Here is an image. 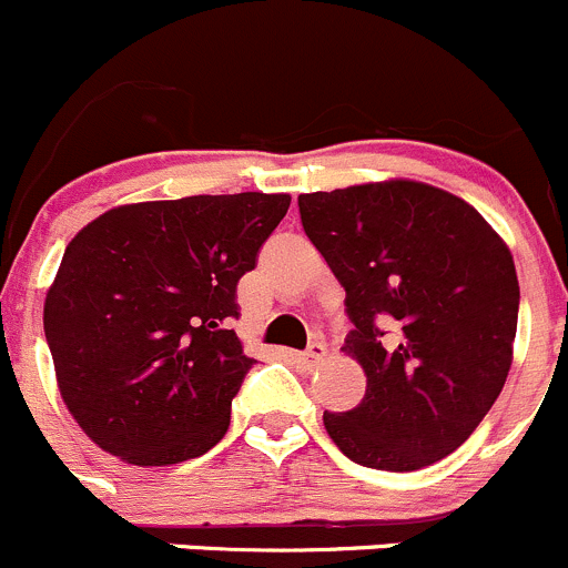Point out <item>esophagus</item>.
Here are the masks:
<instances>
[{"mask_svg":"<svg viewBox=\"0 0 568 568\" xmlns=\"http://www.w3.org/2000/svg\"><path fill=\"white\" fill-rule=\"evenodd\" d=\"M290 358L295 364H301V367L314 369L325 358V345L323 342H312V345H308L303 353H290Z\"/></svg>","mask_w":568,"mask_h":568,"instance_id":"esophagus-1","label":"esophagus"}]
</instances>
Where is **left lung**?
I'll use <instances>...</instances> for the list:
<instances>
[{
	"mask_svg": "<svg viewBox=\"0 0 568 568\" xmlns=\"http://www.w3.org/2000/svg\"><path fill=\"white\" fill-rule=\"evenodd\" d=\"M297 206L303 232L345 286V351L367 375L362 403L325 412V430L369 469L442 462L508 378L519 317L508 245L467 201L406 179L297 195Z\"/></svg>",
	"mask_w": 568,
	"mask_h": 568,
	"instance_id": "left-lung-1",
	"label": "left lung"
}]
</instances>
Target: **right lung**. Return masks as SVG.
Returning a JSON list of instances; mask_svg holds the SVG:
<instances>
[{"mask_svg": "<svg viewBox=\"0 0 568 568\" xmlns=\"http://www.w3.org/2000/svg\"><path fill=\"white\" fill-rule=\"evenodd\" d=\"M290 195H190L115 206L65 248L43 306L60 395L112 456L168 467L223 439L254 358L237 282Z\"/></svg>", "mask_w": 568, "mask_h": 568, "instance_id": "add662e5", "label": "right lung"}]
</instances>
